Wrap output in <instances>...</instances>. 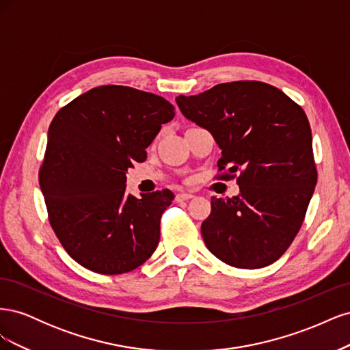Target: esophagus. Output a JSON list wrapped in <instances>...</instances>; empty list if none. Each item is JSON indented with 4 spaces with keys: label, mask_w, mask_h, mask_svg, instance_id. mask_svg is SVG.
Segmentation results:
<instances>
[{
    "label": "esophagus",
    "mask_w": 350,
    "mask_h": 350,
    "mask_svg": "<svg viewBox=\"0 0 350 350\" xmlns=\"http://www.w3.org/2000/svg\"><path fill=\"white\" fill-rule=\"evenodd\" d=\"M189 198H193V194H188V193H179V194H176V197H175V200H176V201H185V200H189Z\"/></svg>",
    "instance_id": "obj_1"
}]
</instances>
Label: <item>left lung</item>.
Segmentation results:
<instances>
[{
  "instance_id": "1",
  "label": "left lung",
  "mask_w": 350,
  "mask_h": 350,
  "mask_svg": "<svg viewBox=\"0 0 350 350\" xmlns=\"http://www.w3.org/2000/svg\"><path fill=\"white\" fill-rule=\"evenodd\" d=\"M187 120L208 130L220 147L221 178L239 194L211 197L201 224L206 247L238 269L279 260L302 225L317 184L312 135L298 103L261 81L221 83L194 96L179 94Z\"/></svg>"
}]
</instances>
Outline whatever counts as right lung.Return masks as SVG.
Listing matches in <instances>:
<instances>
[{
    "instance_id": "right-lung-1",
    "label": "right lung",
    "mask_w": 350,
    "mask_h": 350,
    "mask_svg": "<svg viewBox=\"0 0 350 350\" xmlns=\"http://www.w3.org/2000/svg\"><path fill=\"white\" fill-rule=\"evenodd\" d=\"M174 116L162 96L113 84L80 94L54 116L39 184L51 226L80 266L121 274L157 248L174 194L134 197L125 172L146 161V149Z\"/></svg>"
}]
</instances>
